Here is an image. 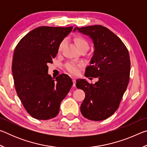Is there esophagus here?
Instances as JSON below:
<instances>
[{"label":"esophagus","instance_id":"34e87169","mask_svg":"<svg viewBox=\"0 0 147 147\" xmlns=\"http://www.w3.org/2000/svg\"><path fill=\"white\" fill-rule=\"evenodd\" d=\"M72 80H73V86L75 87V86H76V78H72Z\"/></svg>","mask_w":147,"mask_h":147}]
</instances>
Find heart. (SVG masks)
I'll return each mask as SVG.
<instances>
[{
  "instance_id": "obj_1",
  "label": "heart",
  "mask_w": 147,
  "mask_h": 147,
  "mask_svg": "<svg viewBox=\"0 0 147 147\" xmlns=\"http://www.w3.org/2000/svg\"><path fill=\"white\" fill-rule=\"evenodd\" d=\"M74 43H75L76 47H78V49L80 50V51L83 49H89L88 42L87 41L86 39L85 38H84L83 37L76 36L74 38ZM65 43V40H63L60 42V43L59 44L58 48V52L59 53H61L62 50H63ZM65 69L69 72V73L73 74H76L77 73H78V69L80 67H82V64L74 63L73 61H71V62H68L67 63H66L65 66Z\"/></svg>"
}]
</instances>
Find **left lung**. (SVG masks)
<instances>
[{
  "label": "left lung",
  "instance_id": "8db88e82",
  "mask_svg": "<svg viewBox=\"0 0 147 147\" xmlns=\"http://www.w3.org/2000/svg\"><path fill=\"white\" fill-rule=\"evenodd\" d=\"M89 36L94 45L86 77H96L95 84L78 79L76 86L85 92L80 111L84 117L102 121L115 112L130 80V59L128 49L121 39L106 27L93 25L75 27L73 32Z\"/></svg>",
  "mask_w": 147,
  "mask_h": 147
}]
</instances>
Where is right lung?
Instances as JSON below:
<instances>
[{
	"label": "right lung",
	"mask_w": 147,
	"mask_h": 147,
	"mask_svg": "<svg viewBox=\"0 0 147 147\" xmlns=\"http://www.w3.org/2000/svg\"><path fill=\"white\" fill-rule=\"evenodd\" d=\"M72 30L73 26L38 27L24 36L15 49L11 68L15 88L26 111L35 119L55 117L73 86L67 74L53 78L47 65Z\"/></svg>",
	"instance_id": "1"
}]
</instances>
